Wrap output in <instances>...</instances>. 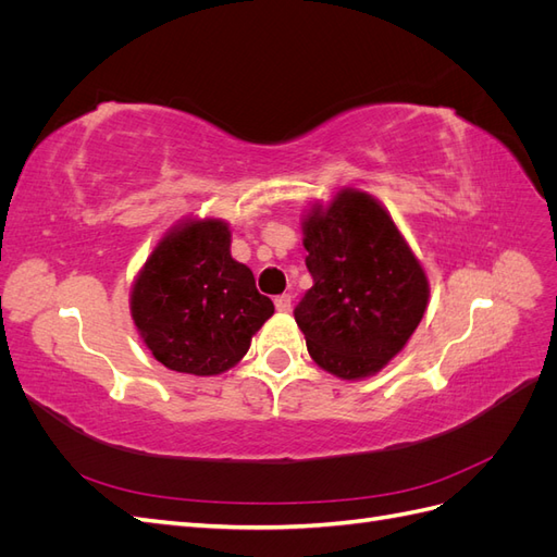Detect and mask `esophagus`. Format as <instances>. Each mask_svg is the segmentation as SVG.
I'll list each match as a JSON object with an SVG mask.
<instances>
[{"mask_svg": "<svg viewBox=\"0 0 557 557\" xmlns=\"http://www.w3.org/2000/svg\"><path fill=\"white\" fill-rule=\"evenodd\" d=\"M274 305H276V311H278V313H288L290 307H293V299H290V295H278V297L274 299Z\"/></svg>", "mask_w": 557, "mask_h": 557, "instance_id": "esophagus-1", "label": "esophagus"}]
</instances>
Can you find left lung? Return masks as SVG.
<instances>
[{"label": "left lung", "instance_id": "1", "mask_svg": "<svg viewBox=\"0 0 557 557\" xmlns=\"http://www.w3.org/2000/svg\"><path fill=\"white\" fill-rule=\"evenodd\" d=\"M311 290L295 309L309 356L342 381L379 374L404 350L430 281L393 215L369 193L342 188L301 215Z\"/></svg>", "mask_w": 557, "mask_h": 557}]
</instances>
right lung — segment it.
Wrapping results in <instances>:
<instances>
[{"instance_id":"add662e5","label":"right lung","mask_w":557,"mask_h":557,"mask_svg":"<svg viewBox=\"0 0 557 557\" xmlns=\"http://www.w3.org/2000/svg\"><path fill=\"white\" fill-rule=\"evenodd\" d=\"M223 218H185L162 234L129 290V313L153 358L190 376L237 364L274 313L252 272L232 258Z\"/></svg>"}]
</instances>
